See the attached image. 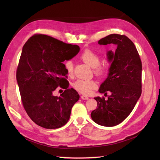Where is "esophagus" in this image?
I'll return each mask as SVG.
<instances>
[{"label":"esophagus","instance_id":"esophagus-1","mask_svg":"<svg viewBox=\"0 0 160 160\" xmlns=\"http://www.w3.org/2000/svg\"><path fill=\"white\" fill-rule=\"evenodd\" d=\"M81 98H82V99L86 100L89 99V97H88V96H86V95H82V96H81Z\"/></svg>","mask_w":160,"mask_h":160}]
</instances>
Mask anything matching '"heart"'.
Here are the masks:
<instances>
[{
  "label": "heart",
  "instance_id": "b5f03b06",
  "mask_svg": "<svg viewBox=\"0 0 160 160\" xmlns=\"http://www.w3.org/2000/svg\"><path fill=\"white\" fill-rule=\"evenodd\" d=\"M81 60L86 64L94 68V72L98 77H104L108 72V65L106 63H100V57L98 54L93 50L86 49L80 55ZM65 68L67 74L72 76L74 65L71 60L65 62ZM73 88L80 93L89 95L97 86V82L93 80L78 79L72 83Z\"/></svg>",
  "mask_w": 160,
  "mask_h": 160
}]
</instances>
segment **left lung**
I'll return each instance as SVG.
<instances>
[{
  "label": "left lung",
  "instance_id": "obj_1",
  "mask_svg": "<svg viewBox=\"0 0 160 160\" xmlns=\"http://www.w3.org/2000/svg\"><path fill=\"white\" fill-rule=\"evenodd\" d=\"M117 45L115 53H107L108 61L112 62L108 77L100 85L99 93L112 95L95 98L97 108L91 117L97 124L104 127H114L122 122L133 110L141 95L142 64L133 42L126 36L109 35L98 41L99 45Z\"/></svg>",
  "mask_w": 160,
  "mask_h": 160
}]
</instances>
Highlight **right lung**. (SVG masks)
Listing matches in <instances>:
<instances>
[{
	"label": "right lung",
	"instance_id": "1",
	"mask_svg": "<svg viewBox=\"0 0 160 160\" xmlns=\"http://www.w3.org/2000/svg\"><path fill=\"white\" fill-rule=\"evenodd\" d=\"M79 51L77 45L44 34L33 35L24 45L16 78L24 110L40 127L56 129L68 122L80 95L73 88H69L63 62ZM58 86L65 89L60 97L53 95Z\"/></svg>",
	"mask_w": 160,
	"mask_h": 160
}]
</instances>
